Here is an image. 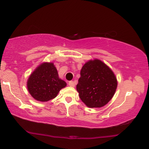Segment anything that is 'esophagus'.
<instances>
[{
	"mask_svg": "<svg viewBox=\"0 0 149 149\" xmlns=\"http://www.w3.org/2000/svg\"><path fill=\"white\" fill-rule=\"evenodd\" d=\"M68 85L70 87H75V84L73 81H70L68 82Z\"/></svg>",
	"mask_w": 149,
	"mask_h": 149,
	"instance_id": "34e87169",
	"label": "esophagus"
}]
</instances>
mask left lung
Listing matches in <instances>:
<instances>
[{
  "mask_svg": "<svg viewBox=\"0 0 149 149\" xmlns=\"http://www.w3.org/2000/svg\"><path fill=\"white\" fill-rule=\"evenodd\" d=\"M76 86L81 100L90 108L102 107L110 101L117 88L114 73L99 60L85 63Z\"/></svg>",
  "mask_w": 149,
  "mask_h": 149,
  "instance_id": "8db88e82",
  "label": "left lung"
}]
</instances>
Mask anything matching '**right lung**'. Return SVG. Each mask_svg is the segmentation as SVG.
<instances>
[{
    "label": "right lung",
    "mask_w": 149,
    "mask_h": 149,
    "mask_svg": "<svg viewBox=\"0 0 149 149\" xmlns=\"http://www.w3.org/2000/svg\"><path fill=\"white\" fill-rule=\"evenodd\" d=\"M66 83L60 79L53 63H43L30 75L27 89L35 99L46 102L54 99Z\"/></svg>",
    "instance_id": "add662e5"
}]
</instances>
